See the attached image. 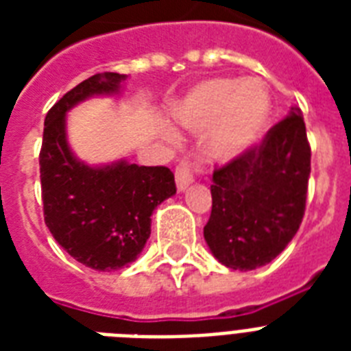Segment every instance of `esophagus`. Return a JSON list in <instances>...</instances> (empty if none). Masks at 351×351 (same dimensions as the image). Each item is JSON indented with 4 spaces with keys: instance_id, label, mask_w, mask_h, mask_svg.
Returning a JSON list of instances; mask_svg holds the SVG:
<instances>
[{
    "instance_id": "obj_1",
    "label": "esophagus",
    "mask_w": 351,
    "mask_h": 351,
    "mask_svg": "<svg viewBox=\"0 0 351 351\" xmlns=\"http://www.w3.org/2000/svg\"><path fill=\"white\" fill-rule=\"evenodd\" d=\"M200 169V165L195 158H184L178 162L175 171V178H176V187L178 191H184L193 180H195V173Z\"/></svg>"
}]
</instances>
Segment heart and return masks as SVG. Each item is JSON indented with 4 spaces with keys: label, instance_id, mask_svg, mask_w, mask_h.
Wrapping results in <instances>:
<instances>
[{
    "label": "heart",
    "instance_id": "b5f03b06",
    "mask_svg": "<svg viewBox=\"0 0 351 351\" xmlns=\"http://www.w3.org/2000/svg\"><path fill=\"white\" fill-rule=\"evenodd\" d=\"M271 112L269 93L258 80L211 78L195 85L175 107L189 131L209 127L208 151L219 160L239 156L261 138Z\"/></svg>",
    "mask_w": 351,
    "mask_h": 351
}]
</instances>
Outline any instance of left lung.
I'll return each mask as SVG.
<instances>
[{
  "instance_id": "left-lung-1",
  "label": "left lung",
  "mask_w": 351,
  "mask_h": 351,
  "mask_svg": "<svg viewBox=\"0 0 351 351\" xmlns=\"http://www.w3.org/2000/svg\"><path fill=\"white\" fill-rule=\"evenodd\" d=\"M310 171L304 118L295 107L262 142L217 167L204 239L219 262L250 271L282 253L304 217Z\"/></svg>"
}]
</instances>
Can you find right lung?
<instances>
[{
	"label": "right lung",
	"mask_w": 351,
	"mask_h": 351,
	"mask_svg": "<svg viewBox=\"0 0 351 351\" xmlns=\"http://www.w3.org/2000/svg\"><path fill=\"white\" fill-rule=\"evenodd\" d=\"M121 80L125 74H95L63 95L47 112L40 151L47 228L69 255L98 271L136 261L151 234L154 208L176 193L169 167L123 160L90 167L69 147L65 112L89 96L117 93Z\"/></svg>",
	"instance_id": "1"
}]
</instances>
